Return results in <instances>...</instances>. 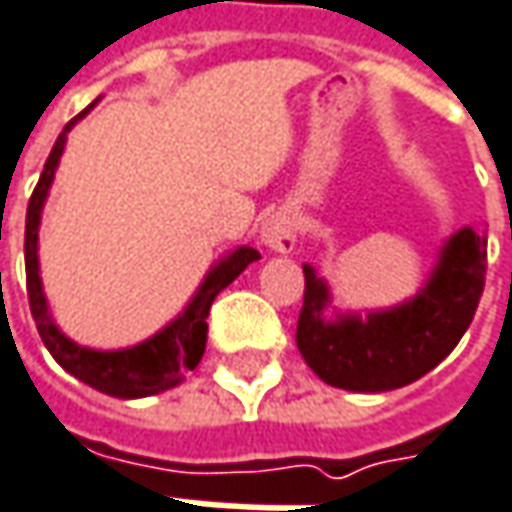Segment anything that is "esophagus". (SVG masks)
Here are the masks:
<instances>
[{"instance_id": "34e87169", "label": "esophagus", "mask_w": 512, "mask_h": 512, "mask_svg": "<svg viewBox=\"0 0 512 512\" xmlns=\"http://www.w3.org/2000/svg\"><path fill=\"white\" fill-rule=\"evenodd\" d=\"M296 216L290 210H276L262 225V245L273 253H290L296 247Z\"/></svg>"}]
</instances>
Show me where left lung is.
I'll use <instances>...</instances> for the list:
<instances>
[{
    "label": "left lung",
    "instance_id": "obj_1",
    "mask_svg": "<svg viewBox=\"0 0 512 512\" xmlns=\"http://www.w3.org/2000/svg\"><path fill=\"white\" fill-rule=\"evenodd\" d=\"M305 267V305L296 325V344L322 382L384 393L422 379L450 356L473 322L487 273V236L462 227L444 242L427 285L390 310L327 316L330 287Z\"/></svg>",
    "mask_w": 512,
    "mask_h": 512
}]
</instances>
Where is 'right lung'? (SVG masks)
Returning <instances> with one entry per match:
<instances>
[{
    "mask_svg": "<svg viewBox=\"0 0 512 512\" xmlns=\"http://www.w3.org/2000/svg\"><path fill=\"white\" fill-rule=\"evenodd\" d=\"M96 105V102H93ZM93 105L82 110L76 119H70L65 130L59 133L56 145L50 150L45 170L39 176V185L33 187V196L28 202V219H25V273H28V302L36 330L42 342L50 350V356L76 376L79 382L90 384L99 393H108L116 399H142V396H156L162 390H170L185 379L187 370H193L207 342V313L213 299L225 290L250 262L262 259L259 250L253 247H236L227 253L216 267H210L205 282L199 285L196 296L187 302V307L162 327L156 336L145 342L125 347V350H90L82 344L70 342L68 336L56 327L48 310V299L39 279V222H42V207L48 199V190L53 185V173L59 168L62 150L68 142L70 128L88 113Z\"/></svg>",
    "mask_w": 512,
    "mask_h": 512,
    "instance_id": "obj_1",
    "label": "right lung"
}]
</instances>
